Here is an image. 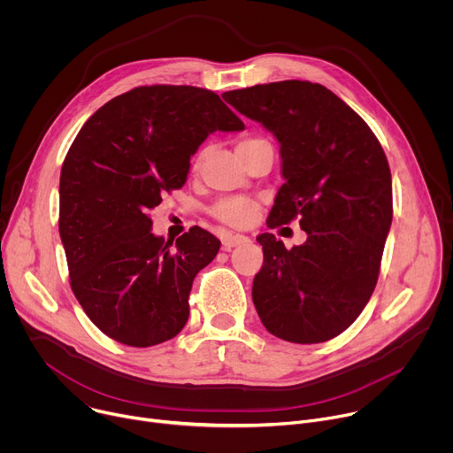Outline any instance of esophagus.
<instances>
[{
  "label": "esophagus",
  "instance_id": "obj_1",
  "mask_svg": "<svg viewBox=\"0 0 453 453\" xmlns=\"http://www.w3.org/2000/svg\"><path fill=\"white\" fill-rule=\"evenodd\" d=\"M249 242V236H245V234H226L224 236V240H222V247L226 249V250H231L233 247H236V245H242V243H247Z\"/></svg>",
  "mask_w": 453,
  "mask_h": 453
}]
</instances>
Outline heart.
Listing matches in <instances>:
<instances>
[{"instance_id":"b5f03b06","label":"heart","mask_w":453,"mask_h":453,"mask_svg":"<svg viewBox=\"0 0 453 453\" xmlns=\"http://www.w3.org/2000/svg\"><path fill=\"white\" fill-rule=\"evenodd\" d=\"M257 142H264L260 138H247V140H242L238 145H236V152L252 145V143H257ZM204 159V152H201L196 159V168L203 163ZM260 211V201L256 199H250V197H227V199H220L213 210H211V215L227 224V226H233V227H247L256 213Z\"/></svg>"}]
</instances>
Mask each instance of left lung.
<instances>
[{
	"instance_id": "8db88e82",
	"label": "left lung",
	"mask_w": 453,
	"mask_h": 453,
	"mask_svg": "<svg viewBox=\"0 0 453 453\" xmlns=\"http://www.w3.org/2000/svg\"><path fill=\"white\" fill-rule=\"evenodd\" d=\"M226 102L280 142L283 186L271 229L299 219L308 238L290 250L273 233L252 301L264 326L296 344L326 342L367 304L393 222V180L369 125L335 93L308 81L227 91Z\"/></svg>"
}]
</instances>
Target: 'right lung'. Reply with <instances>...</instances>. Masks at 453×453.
<instances>
[{
	"label": "right lung",
	"instance_id": "right-lung-1",
	"mask_svg": "<svg viewBox=\"0 0 453 453\" xmlns=\"http://www.w3.org/2000/svg\"><path fill=\"white\" fill-rule=\"evenodd\" d=\"M215 131L243 121L210 89L140 86L102 105L60 170L58 233L70 285L93 325L133 348L173 339L189 315L193 280L220 240L193 226L154 236L150 210L182 188L189 157Z\"/></svg>",
	"mask_w": 453,
	"mask_h": 453
}]
</instances>
